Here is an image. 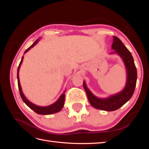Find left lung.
Segmentation results:
<instances>
[{
    "label": "left lung",
    "mask_w": 149,
    "mask_h": 149,
    "mask_svg": "<svg viewBox=\"0 0 149 149\" xmlns=\"http://www.w3.org/2000/svg\"><path fill=\"white\" fill-rule=\"evenodd\" d=\"M113 42L111 48L114 51L111 54H117L123 60L126 68L127 79L123 90L107 98H99L88 89L83 81L84 89L91 105L95 108L107 111L118 109L129 100L134 93L137 80V70L131 53L118 37L113 36Z\"/></svg>",
    "instance_id": "obj_1"
}]
</instances>
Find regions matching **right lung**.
<instances>
[{
	"mask_svg": "<svg viewBox=\"0 0 149 149\" xmlns=\"http://www.w3.org/2000/svg\"><path fill=\"white\" fill-rule=\"evenodd\" d=\"M40 40V39H37L35 42L33 43V44L31 45L30 47H29L26 51H25L24 54L26 53L27 51L33 47L38 42V41ZM24 59V56H22L21 61L19 64V66L18 67V70H17V79H18V89H19V91H20V96L22 97V100L24 102V103L26 104V105L31 108V109H33L34 112L36 113L37 114H39V115H52V114L58 113L59 111H60L62 109V108L63 107V106H64L65 104V91L66 90L63 91V93L61 95V96L59 97V99H58V100L56 101L54 103H53L52 104H50L49 106H37L36 104H34L33 103H32L31 102L28 100L27 98L25 97L24 93L22 92V87L20 83V79H19V70H20L21 64L22 63V61H23Z\"/></svg>",
	"mask_w": 149,
	"mask_h": 149,
	"instance_id": "add662e5",
	"label": "right lung"
}]
</instances>
